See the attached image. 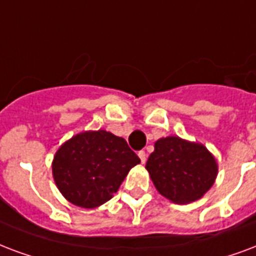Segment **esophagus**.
<instances>
[{"label": "esophagus", "mask_w": 256, "mask_h": 256, "mask_svg": "<svg viewBox=\"0 0 256 256\" xmlns=\"http://www.w3.org/2000/svg\"><path fill=\"white\" fill-rule=\"evenodd\" d=\"M138 157H140V160H141L142 164L146 162V153L144 152V150H141V152H138Z\"/></svg>", "instance_id": "34e87169"}]
</instances>
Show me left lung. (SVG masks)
Returning <instances> with one entry per match:
<instances>
[{
    "instance_id": "1",
    "label": "left lung",
    "mask_w": 256,
    "mask_h": 256,
    "mask_svg": "<svg viewBox=\"0 0 256 256\" xmlns=\"http://www.w3.org/2000/svg\"><path fill=\"white\" fill-rule=\"evenodd\" d=\"M145 168L160 194L174 204L202 198L219 172L218 161L206 146L177 136L157 140Z\"/></svg>"
}]
</instances>
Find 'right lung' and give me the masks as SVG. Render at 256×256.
Segmentation results:
<instances>
[{"label":"right lung","instance_id":"add662e5","mask_svg":"<svg viewBox=\"0 0 256 256\" xmlns=\"http://www.w3.org/2000/svg\"><path fill=\"white\" fill-rule=\"evenodd\" d=\"M140 162L122 136L88 130L60 145L52 161V176L66 200L92 210L112 198L130 169Z\"/></svg>","mask_w":256,"mask_h":256}]
</instances>
